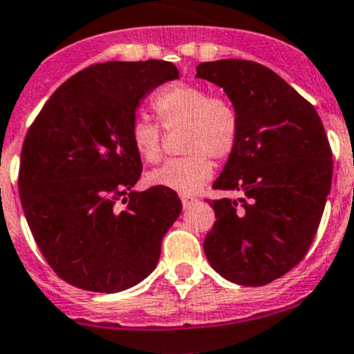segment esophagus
<instances>
[{"label":"esophagus","instance_id":"34e87169","mask_svg":"<svg viewBox=\"0 0 354 354\" xmlns=\"http://www.w3.org/2000/svg\"><path fill=\"white\" fill-rule=\"evenodd\" d=\"M180 198H181V204H183V207H185V209L192 207V205H194L195 202H197V198L192 197V195H183V194H181V195H180Z\"/></svg>","mask_w":354,"mask_h":354}]
</instances>
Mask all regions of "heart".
<instances>
[{
	"instance_id": "obj_1",
	"label": "heart",
	"mask_w": 354,
	"mask_h": 354,
	"mask_svg": "<svg viewBox=\"0 0 354 354\" xmlns=\"http://www.w3.org/2000/svg\"><path fill=\"white\" fill-rule=\"evenodd\" d=\"M153 109L166 129L183 128V150L187 156L169 159L147 174L153 187L178 194H195L212 176V156L223 160L233 152L239 140V115L223 97H209L197 84L167 86L153 98ZM162 129L145 118L131 124V143L140 159L156 162L160 157Z\"/></svg>"
}]
</instances>
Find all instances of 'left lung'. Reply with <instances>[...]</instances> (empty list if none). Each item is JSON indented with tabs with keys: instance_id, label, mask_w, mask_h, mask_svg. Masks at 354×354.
Segmentation results:
<instances>
[{
	"instance_id": "1",
	"label": "left lung",
	"mask_w": 354,
	"mask_h": 354,
	"mask_svg": "<svg viewBox=\"0 0 354 354\" xmlns=\"http://www.w3.org/2000/svg\"><path fill=\"white\" fill-rule=\"evenodd\" d=\"M195 77L223 88L239 115V140L212 188L243 194L209 202L216 221L205 257L230 282L266 286L303 259L320 225L332 185L324 124L310 102L256 62H204Z\"/></svg>"
}]
</instances>
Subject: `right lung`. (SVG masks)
Wrapping results in <instances>:
<instances>
[{"mask_svg": "<svg viewBox=\"0 0 354 354\" xmlns=\"http://www.w3.org/2000/svg\"><path fill=\"white\" fill-rule=\"evenodd\" d=\"M178 77L164 60L91 65L65 81L30 126L20 202L44 259L71 286L114 294L156 270L181 201L167 188L133 190L142 159L131 124L140 104Z\"/></svg>", "mask_w": 354, "mask_h": 354, "instance_id": "right-lung-1", "label": "right lung"}]
</instances>
